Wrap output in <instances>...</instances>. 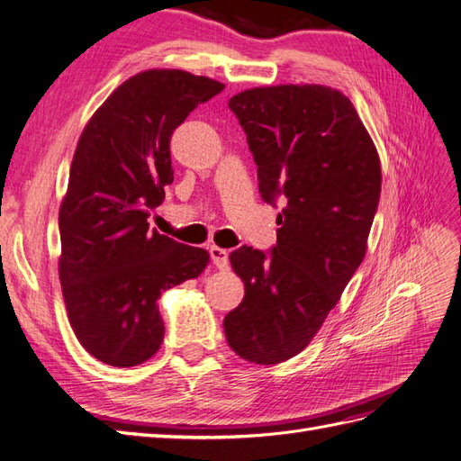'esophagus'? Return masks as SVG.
Segmentation results:
<instances>
[{
  "instance_id": "1",
  "label": "esophagus",
  "mask_w": 461,
  "mask_h": 461,
  "mask_svg": "<svg viewBox=\"0 0 461 461\" xmlns=\"http://www.w3.org/2000/svg\"><path fill=\"white\" fill-rule=\"evenodd\" d=\"M209 256H212V261H213L215 267H219L222 271L229 269V252H227V249H222L219 246H212V248H209Z\"/></svg>"
}]
</instances>
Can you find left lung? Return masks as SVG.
Returning <instances> with one entry per match:
<instances>
[{
  "instance_id": "left-lung-1",
  "label": "left lung",
  "mask_w": 461,
  "mask_h": 461,
  "mask_svg": "<svg viewBox=\"0 0 461 461\" xmlns=\"http://www.w3.org/2000/svg\"><path fill=\"white\" fill-rule=\"evenodd\" d=\"M229 107L258 165L261 198L283 212L276 246L229 256L246 294L227 313L232 350L259 366L294 357L366 258L381 198L379 153L352 102L329 86L244 90Z\"/></svg>"
}]
</instances>
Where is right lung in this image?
Wrapping results in <instances>:
<instances>
[{
  "label": "right lung",
  "mask_w": 461,
  "mask_h": 461,
  "mask_svg": "<svg viewBox=\"0 0 461 461\" xmlns=\"http://www.w3.org/2000/svg\"><path fill=\"white\" fill-rule=\"evenodd\" d=\"M222 88L151 68L124 80L80 134L59 209V278L78 342L107 366H140L159 350L158 298L209 261L205 249L148 230V217L173 183V131Z\"/></svg>",
  "instance_id": "1"
}]
</instances>
